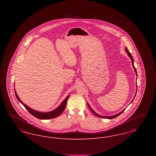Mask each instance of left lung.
Segmentation results:
<instances>
[{
  "label": "left lung",
  "instance_id": "8db88e82",
  "mask_svg": "<svg viewBox=\"0 0 156 156\" xmlns=\"http://www.w3.org/2000/svg\"><path fill=\"white\" fill-rule=\"evenodd\" d=\"M125 51H126V52L128 54L127 55H128V56L130 58V59L132 60V66H133V67L134 69V71H135V73H136V76H137V71H136V68H135V67L134 66V60L133 58V57H132V54H130V52L129 51V50H128V49L126 47V48H125ZM136 92H137V91H136ZM135 96H136V95H135ZM135 96H134V98H135ZM133 99V101L134 100ZM133 101H132V102H133ZM88 107H89V109H90V111L92 112L95 115H96L98 117H99V118H107V119H113V118H116L117 116H118L119 115H120L123 112H124V111L125 110H123V111H122L121 112H120L119 113H118V114H116V115H113V116H101V115H98V114H97V113L95 112L94 111L92 108H91V107L89 106V104H88Z\"/></svg>",
  "mask_w": 156,
  "mask_h": 156
}]
</instances>
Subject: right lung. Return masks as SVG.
Here are the masks:
<instances>
[{
    "label": "right lung",
    "mask_w": 156,
    "mask_h": 156,
    "mask_svg": "<svg viewBox=\"0 0 156 156\" xmlns=\"http://www.w3.org/2000/svg\"><path fill=\"white\" fill-rule=\"evenodd\" d=\"M15 95L16 97L17 98V99H18V101L22 104L24 106V108L26 109V110H27V111L30 113L33 116H34V117H36V118L39 119H43V120H46V119H50L56 118L57 116H59L62 112L64 111V110L66 108V105H67V101L69 97V95H68L67 98L63 101V102L61 103V104L59 105V106L55 109V110L49 112H38L37 111H35L31 108H30L29 107H28L27 105H26L25 104H23L22 101L20 99V98L17 96V94L16 92L15 89Z\"/></svg>",
    "instance_id": "1"
}]
</instances>
